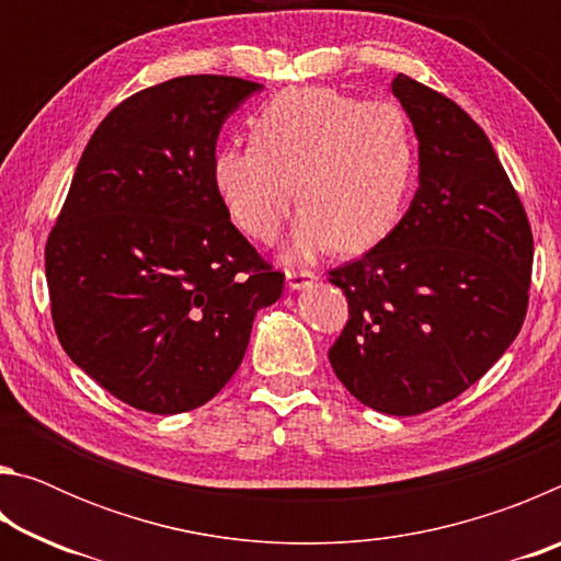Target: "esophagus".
Returning <instances> with one entry per match:
<instances>
[{"label":"esophagus","instance_id":"34e87169","mask_svg":"<svg viewBox=\"0 0 561 561\" xmlns=\"http://www.w3.org/2000/svg\"><path fill=\"white\" fill-rule=\"evenodd\" d=\"M314 282H317V274L309 272V270H289L287 272V287L294 289V291L307 289Z\"/></svg>","mask_w":561,"mask_h":561}]
</instances>
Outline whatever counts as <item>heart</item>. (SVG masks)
Instances as JSON below:
<instances>
[{
    "label": "heart",
    "instance_id": "b5f03b06",
    "mask_svg": "<svg viewBox=\"0 0 561 561\" xmlns=\"http://www.w3.org/2000/svg\"><path fill=\"white\" fill-rule=\"evenodd\" d=\"M254 144L222 146L213 187L230 220L274 242L294 203L289 260L376 244L396 225L413 173V140L401 108L334 89H289L252 121Z\"/></svg>",
    "mask_w": 561,
    "mask_h": 561
}]
</instances>
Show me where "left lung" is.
<instances>
[{
	"mask_svg": "<svg viewBox=\"0 0 561 561\" xmlns=\"http://www.w3.org/2000/svg\"><path fill=\"white\" fill-rule=\"evenodd\" d=\"M391 91L417 138V190L371 252L329 272L351 317L329 360L364 405L417 415L460 396L515 341L535 247L485 130L403 73Z\"/></svg>",
	"mask_w": 561,
	"mask_h": 561,
	"instance_id": "obj_1",
	"label": "left lung"
}]
</instances>
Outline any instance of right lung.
Returning a JSON list of instances; mask_svg holds the SVG:
<instances>
[{"mask_svg": "<svg viewBox=\"0 0 561 561\" xmlns=\"http://www.w3.org/2000/svg\"><path fill=\"white\" fill-rule=\"evenodd\" d=\"M264 87L180 76L136 93L93 133L46 242L61 346L81 371L140 411L210 401L282 297L213 187L225 121Z\"/></svg>", "mask_w": 561, "mask_h": 561, "instance_id": "right-lung-1", "label": "right lung"}]
</instances>
